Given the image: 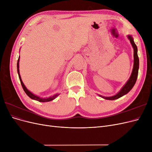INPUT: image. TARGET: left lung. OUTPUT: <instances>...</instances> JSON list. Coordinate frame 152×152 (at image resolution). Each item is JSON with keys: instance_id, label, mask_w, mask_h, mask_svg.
I'll list each match as a JSON object with an SVG mask.
<instances>
[{"instance_id": "obj_1", "label": "left lung", "mask_w": 152, "mask_h": 152, "mask_svg": "<svg viewBox=\"0 0 152 152\" xmlns=\"http://www.w3.org/2000/svg\"><path fill=\"white\" fill-rule=\"evenodd\" d=\"M127 38L128 39L130 40V42L132 45V48L134 49V65H133V68H132V71L131 73V75L129 77V79L127 81L126 83L125 84L120 91L118 92V93H117L115 95L112 96H110V97H105V96H103L102 95L98 94L99 96L102 97L105 99H108V100H115L120 98L122 96L126 95L129 92L133 87H134L137 78V75H138V70H139V58L138 56H137V48L136 45L135 44L134 42V39L132 38V36L128 35H127Z\"/></svg>"}]
</instances>
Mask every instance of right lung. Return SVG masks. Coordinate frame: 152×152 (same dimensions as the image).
<instances>
[{"instance_id":"obj_1","label":"right lung","mask_w":152,"mask_h":152,"mask_svg":"<svg viewBox=\"0 0 152 152\" xmlns=\"http://www.w3.org/2000/svg\"><path fill=\"white\" fill-rule=\"evenodd\" d=\"M19 62H20V56L18 58V63H17V71H18V76H19L20 78V80L21 82V84L22 86L23 89L24 91L25 92V93L28 95L29 97L32 99H34L36 101H38L39 102H50V101H52L53 99H54L56 98H57L58 96L59 95V94H54L52 96H50L49 98H40L39 96H37L35 94H34V93H32L31 92H30L28 89L26 88V86L24 85L23 82L22 80H21V78L20 74V70H19Z\"/></svg>"}]
</instances>
